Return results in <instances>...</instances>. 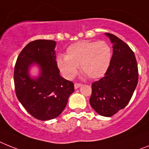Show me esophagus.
<instances>
[{
  "mask_svg": "<svg viewBox=\"0 0 149 149\" xmlns=\"http://www.w3.org/2000/svg\"><path fill=\"white\" fill-rule=\"evenodd\" d=\"M81 86H82V85H81L80 83H75V84H74L75 89H77V88H79Z\"/></svg>",
  "mask_w": 149,
  "mask_h": 149,
  "instance_id": "obj_1",
  "label": "esophagus"
}]
</instances>
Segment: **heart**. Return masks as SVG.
Returning a JSON list of instances; mask_svg holds the SVG:
<instances>
[{
    "mask_svg": "<svg viewBox=\"0 0 149 149\" xmlns=\"http://www.w3.org/2000/svg\"><path fill=\"white\" fill-rule=\"evenodd\" d=\"M111 57L112 51L107 42L82 40L69 46L65 57H58L57 63L62 75L67 79L77 74L79 66L82 73L88 78L98 79L106 73Z\"/></svg>",
    "mask_w": 149,
    "mask_h": 149,
    "instance_id": "obj_1",
    "label": "heart"
}]
</instances>
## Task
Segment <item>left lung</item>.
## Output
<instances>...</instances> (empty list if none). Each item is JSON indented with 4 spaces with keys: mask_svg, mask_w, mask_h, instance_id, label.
I'll return each mask as SVG.
<instances>
[{
    "mask_svg": "<svg viewBox=\"0 0 149 149\" xmlns=\"http://www.w3.org/2000/svg\"><path fill=\"white\" fill-rule=\"evenodd\" d=\"M113 45V55L104 77L92 84L90 104L104 117L124 108L138 83V66L130 47L114 35L104 33Z\"/></svg>",
    "mask_w": 149,
    "mask_h": 149,
    "instance_id": "obj_1",
    "label": "left lung"
}]
</instances>
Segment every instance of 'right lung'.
Instances as JSON below:
<instances>
[{
	"label": "right lung",
	"mask_w": 149,
	"mask_h": 149,
	"mask_svg": "<svg viewBox=\"0 0 149 149\" xmlns=\"http://www.w3.org/2000/svg\"><path fill=\"white\" fill-rule=\"evenodd\" d=\"M56 42L36 40L22 49L14 68V85L18 100L32 117L50 120L61 114L74 85L60 75L56 61ZM38 73L31 74L32 68Z\"/></svg>",
	"instance_id": "obj_1"
}]
</instances>
